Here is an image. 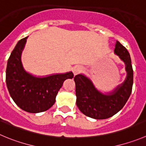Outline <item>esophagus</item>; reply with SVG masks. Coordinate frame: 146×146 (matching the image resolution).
Instances as JSON below:
<instances>
[{
  "label": "esophagus",
  "mask_w": 146,
  "mask_h": 146,
  "mask_svg": "<svg viewBox=\"0 0 146 146\" xmlns=\"http://www.w3.org/2000/svg\"><path fill=\"white\" fill-rule=\"evenodd\" d=\"M82 70H83L82 67L77 66V67H76L74 69H73V73H74V75H77V74H78L79 73H81Z\"/></svg>",
  "instance_id": "1"
}]
</instances>
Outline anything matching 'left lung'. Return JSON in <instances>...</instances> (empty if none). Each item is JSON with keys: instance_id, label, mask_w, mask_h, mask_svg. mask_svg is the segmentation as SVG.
I'll return each mask as SVG.
<instances>
[{"instance_id": "obj_1", "label": "left lung", "mask_w": 146, "mask_h": 146, "mask_svg": "<svg viewBox=\"0 0 146 146\" xmlns=\"http://www.w3.org/2000/svg\"><path fill=\"white\" fill-rule=\"evenodd\" d=\"M114 53L125 62L127 77L125 81L111 93H101L92 81L84 75L78 74L74 77L76 104L80 111L87 117L96 119L111 117L122 110L131 94L133 70L130 53L118 41L116 42Z\"/></svg>"}]
</instances>
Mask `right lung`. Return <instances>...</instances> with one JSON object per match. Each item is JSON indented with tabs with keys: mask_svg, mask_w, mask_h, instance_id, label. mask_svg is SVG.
Instances as JSON below:
<instances>
[{
	"mask_svg": "<svg viewBox=\"0 0 146 146\" xmlns=\"http://www.w3.org/2000/svg\"><path fill=\"white\" fill-rule=\"evenodd\" d=\"M28 36L21 39L8 60L5 81L10 96L16 105L30 113H39L49 110L64 81L73 78L72 72L38 78L24 70L21 55Z\"/></svg>",
	"mask_w": 146,
	"mask_h": 146,
	"instance_id": "right-lung-1",
	"label": "right lung"
}]
</instances>
